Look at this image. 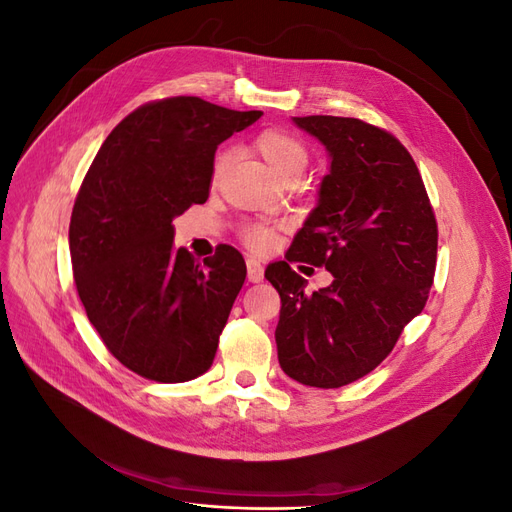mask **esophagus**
<instances>
[{
	"mask_svg": "<svg viewBox=\"0 0 512 512\" xmlns=\"http://www.w3.org/2000/svg\"><path fill=\"white\" fill-rule=\"evenodd\" d=\"M245 262H247V280H250L252 284L262 282V277H265V269H262L260 260L254 258V256H250Z\"/></svg>",
	"mask_w": 512,
	"mask_h": 512,
	"instance_id": "1",
	"label": "esophagus"
}]
</instances>
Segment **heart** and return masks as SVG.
Returning a JSON list of instances; mask_svg holds the SVG:
<instances>
[{
    "label": "heart",
    "mask_w": 512,
    "mask_h": 512,
    "mask_svg": "<svg viewBox=\"0 0 512 512\" xmlns=\"http://www.w3.org/2000/svg\"><path fill=\"white\" fill-rule=\"evenodd\" d=\"M254 147L267 164L275 170L282 179L290 173H303L307 166V149L301 143V138L286 130L269 128L262 130L254 138ZM226 166V153H220L213 162V179H218ZM243 241L252 247V250H267L275 241V230L267 224H247L241 230Z\"/></svg>",
    "instance_id": "obj_1"
}]
</instances>
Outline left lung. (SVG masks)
I'll return each instance as SVG.
<instances>
[{"label":"left lung","mask_w":512,"mask_h":512,"mask_svg":"<svg viewBox=\"0 0 512 512\" xmlns=\"http://www.w3.org/2000/svg\"><path fill=\"white\" fill-rule=\"evenodd\" d=\"M292 121L327 147L331 170L286 260L265 271L282 299L277 359L292 380L339 389L374 371L423 312L438 224L421 173L393 134L352 117ZM290 261L324 266L334 282L305 295Z\"/></svg>","instance_id":"1"}]
</instances>
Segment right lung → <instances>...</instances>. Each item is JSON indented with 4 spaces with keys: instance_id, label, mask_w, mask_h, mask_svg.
<instances>
[{
    "instance_id": "right-lung-1",
    "label": "right lung",
    "mask_w": 512,
    "mask_h": 512,
    "mask_svg": "<svg viewBox=\"0 0 512 512\" xmlns=\"http://www.w3.org/2000/svg\"><path fill=\"white\" fill-rule=\"evenodd\" d=\"M260 115L194 96L149 102L87 170L70 220L74 282L108 352L138 376L188 382L215 359L245 260L230 245L196 260L173 245V220L205 203L215 149Z\"/></svg>"
}]
</instances>
